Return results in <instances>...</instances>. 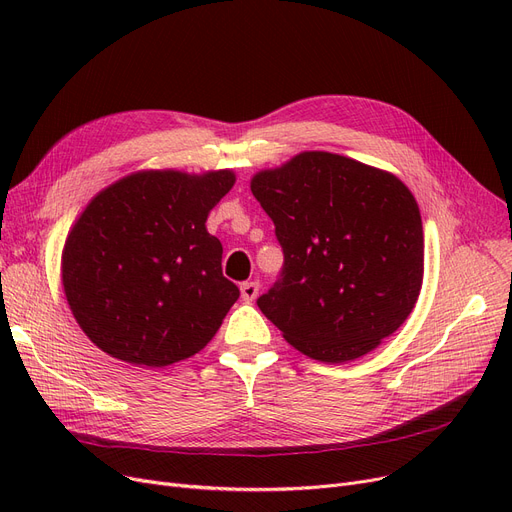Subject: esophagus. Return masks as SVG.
<instances>
[{
	"mask_svg": "<svg viewBox=\"0 0 512 512\" xmlns=\"http://www.w3.org/2000/svg\"><path fill=\"white\" fill-rule=\"evenodd\" d=\"M240 294H242V301L253 303L259 294V282H245L240 286Z\"/></svg>",
	"mask_w": 512,
	"mask_h": 512,
	"instance_id": "obj_1",
	"label": "esophagus"
}]
</instances>
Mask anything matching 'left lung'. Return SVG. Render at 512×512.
<instances>
[{"label":"left lung","instance_id":"left-lung-1","mask_svg":"<svg viewBox=\"0 0 512 512\" xmlns=\"http://www.w3.org/2000/svg\"><path fill=\"white\" fill-rule=\"evenodd\" d=\"M284 251L282 278L257 299L303 355L359 359L411 315L423 282V226L394 174L303 151L251 178Z\"/></svg>","mask_w":512,"mask_h":512}]
</instances>
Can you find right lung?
<instances>
[{
  "label": "right lung",
  "mask_w": 512,
  "mask_h": 512,
  "mask_svg": "<svg viewBox=\"0 0 512 512\" xmlns=\"http://www.w3.org/2000/svg\"><path fill=\"white\" fill-rule=\"evenodd\" d=\"M232 170H141L97 193L62 251V286L89 340L114 359L166 367L220 330L238 288L222 274L207 215Z\"/></svg>",
  "instance_id": "obj_1"
}]
</instances>
